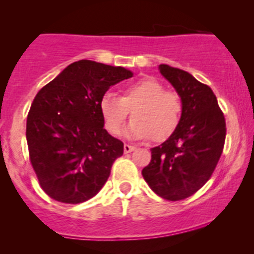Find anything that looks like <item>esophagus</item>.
<instances>
[{"label":"esophagus","instance_id":"esophagus-1","mask_svg":"<svg viewBox=\"0 0 254 254\" xmlns=\"http://www.w3.org/2000/svg\"><path fill=\"white\" fill-rule=\"evenodd\" d=\"M134 150H135V146L129 145V143H125L124 145V152L125 153H130V152H132Z\"/></svg>","mask_w":254,"mask_h":254}]
</instances>
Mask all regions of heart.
Listing matches in <instances>:
<instances>
[{"mask_svg": "<svg viewBox=\"0 0 254 254\" xmlns=\"http://www.w3.org/2000/svg\"><path fill=\"white\" fill-rule=\"evenodd\" d=\"M106 127L119 135L131 111L134 119L127 135L134 139L163 141L176 131L182 114V102L172 91H165L158 79L145 77L123 89L122 97L107 92L99 101Z\"/></svg>", "mask_w": 254, "mask_h": 254, "instance_id": "1", "label": "heart"}]
</instances>
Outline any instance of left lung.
<instances>
[{"instance_id": "8db88e82", "label": "left lung", "mask_w": 254, "mask_h": 254, "mask_svg": "<svg viewBox=\"0 0 254 254\" xmlns=\"http://www.w3.org/2000/svg\"><path fill=\"white\" fill-rule=\"evenodd\" d=\"M158 70L181 97L182 114L176 131L151 148V162L142 177L161 198L183 200L214 172L224 148L226 123L209 86L181 68L162 64Z\"/></svg>"}]
</instances>
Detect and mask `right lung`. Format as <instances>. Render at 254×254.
Segmentation results:
<instances>
[{"label":"right lung","instance_id":"add662e5","mask_svg":"<svg viewBox=\"0 0 254 254\" xmlns=\"http://www.w3.org/2000/svg\"><path fill=\"white\" fill-rule=\"evenodd\" d=\"M132 77L130 70L79 60L43 87L27 118L29 158L50 198L79 204L96 195L124 152L104 129L99 101L109 87Z\"/></svg>","mask_w":254,"mask_h":254}]
</instances>
